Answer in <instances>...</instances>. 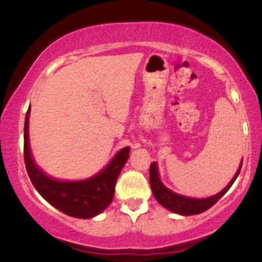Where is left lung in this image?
I'll list each match as a JSON object with an SVG mask.
<instances>
[{"instance_id":"left-lung-1","label":"left lung","mask_w":262,"mask_h":262,"mask_svg":"<svg viewBox=\"0 0 262 262\" xmlns=\"http://www.w3.org/2000/svg\"><path fill=\"white\" fill-rule=\"evenodd\" d=\"M243 161L240 162L239 170L236 171L235 176L231 179V181L228 183V186L223 191H221L219 193L214 194V196L208 197V198H202V200H197V198H189L181 196V194H177L175 192H172L169 189L164 183L161 182L160 177H159L158 172V164L156 162H151L150 165V186H151V191L154 193V197L156 198L159 203L162 207L167 208L171 212L177 213V214L181 215H193V214H200V213L204 212V210L209 209L210 207L214 203H217L222 197L224 196L228 192V189L231 187L234 181L236 180L237 175H239L240 170H242Z\"/></svg>"}]
</instances>
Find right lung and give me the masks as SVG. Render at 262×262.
Here are the masks:
<instances>
[{
    "label": "right lung",
    "instance_id": "add662e5",
    "mask_svg": "<svg viewBox=\"0 0 262 262\" xmlns=\"http://www.w3.org/2000/svg\"><path fill=\"white\" fill-rule=\"evenodd\" d=\"M29 110L25 122V162L29 179L47 202L60 212L75 218H92L110 206L114 196L116 182L123 166L129 158L130 148H123L117 152L106 169L91 179L82 181H58L37 166L29 149L28 138Z\"/></svg>",
    "mask_w": 262,
    "mask_h": 262
}]
</instances>
